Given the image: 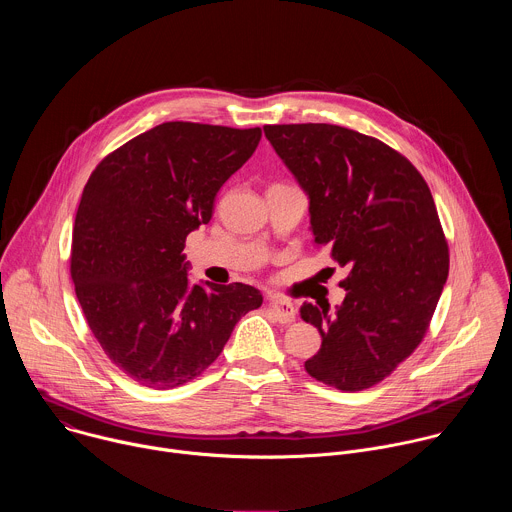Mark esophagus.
Masks as SVG:
<instances>
[{
	"label": "esophagus",
	"mask_w": 512,
	"mask_h": 512,
	"mask_svg": "<svg viewBox=\"0 0 512 512\" xmlns=\"http://www.w3.org/2000/svg\"><path fill=\"white\" fill-rule=\"evenodd\" d=\"M269 310L273 312V316H275V320L279 324H291V322L296 320V308H294V304H291L285 298L271 296L269 298Z\"/></svg>",
	"instance_id": "obj_1"
}]
</instances>
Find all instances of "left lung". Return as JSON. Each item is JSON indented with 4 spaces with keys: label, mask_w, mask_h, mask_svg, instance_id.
Masks as SVG:
<instances>
[{
    "label": "left lung",
    "mask_w": 512,
    "mask_h": 512,
    "mask_svg": "<svg viewBox=\"0 0 512 512\" xmlns=\"http://www.w3.org/2000/svg\"><path fill=\"white\" fill-rule=\"evenodd\" d=\"M263 131L310 198L314 241L348 267L336 312L328 304L300 310L322 336L304 367L338 391L369 389L421 344L448 279V241L429 186L371 135L328 123Z\"/></svg>",
    "instance_id": "obj_1"
}]
</instances>
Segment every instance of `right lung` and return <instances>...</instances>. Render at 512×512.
<instances>
[{
  "label": "right lung",
  "mask_w": 512,
  "mask_h": 512,
  "mask_svg": "<svg viewBox=\"0 0 512 512\" xmlns=\"http://www.w3.org/2000/svg\"><path fill=\"white\" fill-rule=\"evenodd\" d=\"M261 129L168 121L93 170L72 229L70 277L109 360L150 389H174L223 352L263 304L245 283L190 285L186 237L253 156Z\"/></svg>",
  "instance_id": "obj_1"
}]
</instances>
